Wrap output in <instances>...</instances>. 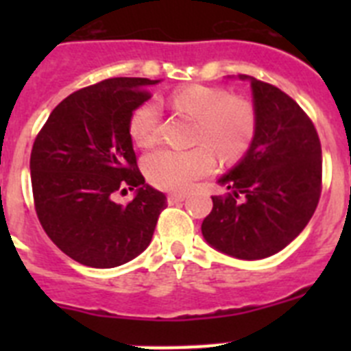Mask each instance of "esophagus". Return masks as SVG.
Here are the masks:
<instances>
[{
    "mask_svg": "<svg viewBox=\"0 0 351 351\" xmlns=\"http://www.w3.org/2000/svg\"><path fill=\"white\" fill-rule=\"evenodd\" d=\"M184 198H186L184 193H170L169 195V204H170V206H172V204H179V202H182Z\"/></svg>",
    "mask_w": 351,
    "mask_h": 351,
    "instance_id": "esophagus-1",
    "label": "esophagus"
}]
</instances>
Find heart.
I'll use <instances>...</instances> for the list:
<instances>
[{
    "label": "heart",
    "instance_id": "obj_1",
    "mask_svg": "<svg viewBox=\"0 0 351 351\" xmlns=\"http://www.w3.org/2000/svg\"><path fill=\"white\" fill-rule=\"evenodd\" d=\"M176 108L198 119L193 149H158L144 160L145 176L156 188L186 191L198 179L216 169V153L226 161L239 160L253 144L256 133L255 107L244 98H235L221 88L190 86L170 96ZM130 135L141 147H149L160 137V107L145 101L130 117Z\"/></svg>",
    "mask_w": 351,
    "mask_h": 351
}]
</instances>
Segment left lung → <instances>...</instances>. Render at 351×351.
Segmentation results:
<instances>
[{"mask_svg":"<svg viewBox=\"0 0 351 351\" xmlns=\"http://www.w3.org/2000/svg\"><path fill=\"white\" fill-rule=\"evenodd\" d=\"M256 133L246 156L219 179L202 235L241 260L276 255L304 230L322 193V145L313 121L276 86L250 75Z\"/></svg>","mask_w":351,"mask_h":351,"instance_id":"left-lung-1","label":"left lung"}]
</instances>
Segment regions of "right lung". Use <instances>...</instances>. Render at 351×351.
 <instances>
[{
	"label": "right lung",
	"mask_w": 351,
	"mask_h": 351,
	"mask_svg": "<svg viewBox=\"0 0 351 351\" xmlns=\"http://www.w3.org/2000/svg\"><path fill=\"white\" fill-rule=\"evenodd\" d=\"M160 80L116 77L66 96L31 149L36 216L64 255L96 269L138 256L153 239L167 197L145 184L130 117ZM137 189L126 206L113 195Z\"/></svg>",
	"instance_id": "add662e5"
}]
</instances>
